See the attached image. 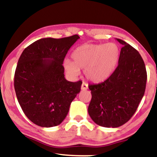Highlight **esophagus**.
<instances>
[{"instance_id": "1", "label": "esophagus", "mask_w": 157, "mask_h": 157, "mask_svg": "<svg viewBox=\"0 0 157 157\" xmlns=\"http://www.w3.org/2000/svg\"><path fill=\"white\" fill-rule=\"evenodd\" d=\"M88 88H89V86H88L87 83H85V82H83L82 85H81V90H83V91H85V90L88 89Z\"/></svg>"}]
</instances>
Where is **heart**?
Listing matches in <instances>:
<instances>
[{
  "instance_id": "1",
  "label": "heart",
  "mask_w": 157,
  "mask_h": 157,
  "mask_svg": "<svg viewBox=\"0 0 157 157\" xmlns=\"http://www.w3.org/2000/svg\"><path fill=\"white\" fill-rule=\"evenodd\" d=\"M120 57V48L114 43L84 44L75 49L72 61H63L64 69L70 76H78L80 70H84L88 80L99 83L106 81L117 68Z\"/></svg>"
}]
</instances>
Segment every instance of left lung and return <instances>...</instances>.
<instances>
[{"instance_id": "left-lung-1", "label": "left lung", "mask_w": 157, "mask_h": 157, "mask_svg": "<svg viewBox=\"0 0 157 157\" xmlns=\"http://www.w3.org/2000/svg\"><path fill=\"white\" fill-rule=\"evenodd\" d=\"M119 64L110 78L89 85L91 100L88 112L96 124L116 128L126 123L142 99L147 74L144 62L136 49L123 40Z\"/></svg>"}]
</instances>
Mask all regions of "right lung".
Returning <instances> with one entry per match:
<instances>
[{
	"instance_id": "right-lung-1",
	"label": "right lung",
	"mask_w": 157,
	"mask_h": 157,
	"mask_svg": "<svg viewBox=\"0 0 157 157\" xmlns=\"http://www.w3.org/2000/svg\"><path fill=\"white\" fill-rule=\"evenodd\" d=\"M78 38V35L41 38L25 48L19 58L15 91L25 115L36 125H59L81 91L82 81L66 80L62 65L68 51Z\"/></svg>"
}]
</instances>
